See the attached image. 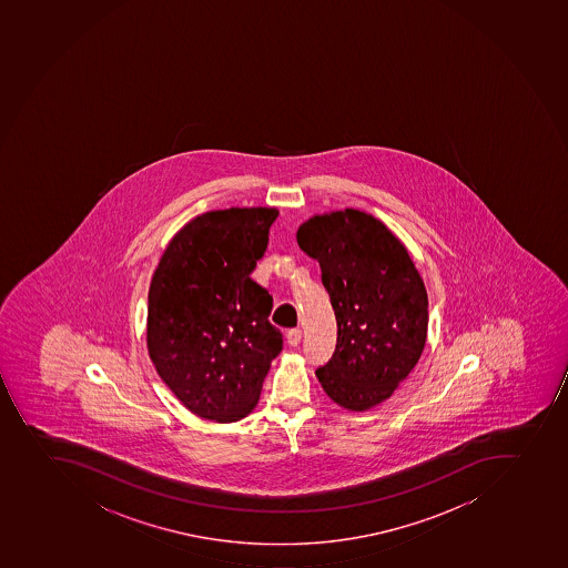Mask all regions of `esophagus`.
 Wrapping results in <instances>:
<instances>
[{"instance_id": "1", "label": "esophagus", "mask_w": 568, "mask_h": 568, "mask_svg": "<svg viewBox=\"0 0 568 568\" xmlns=\"http://www.w3.org/2000/svg\"><path fill=\"white\" fill-rule=\"evenodd\" d=\"M302 328H291L288 333H286V342L291 347H297V345L302 344Z\"/></svg>"}]
</instances>
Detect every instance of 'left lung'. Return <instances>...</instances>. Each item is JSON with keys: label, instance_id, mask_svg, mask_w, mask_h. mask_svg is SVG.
Returning a JSON list of instances; mask_svg holds the SVG:
<instances>
[{"label": "left lung", "instance_id": "1", "mask_svg": "<svg viewBox=\"0 0 568 568\" xmlns=\"http://www.w3.org/2000/svg\"><path fill=\"white\" fill-rule=\"evenodd\" d=\"M297 245L320 263L338 338L317 381L336 404L364 412L393 395L420 358L427 292L406 246L358 210L316 215Z\"/></svg>", "mask_w": 568, "mask_h": 568}]
</instances>
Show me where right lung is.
I'll list each match as a JSON object with an SVG mask.
<instances>
[{
  "instance_id": "obj_1",
  "label": "right lung",
  "mask_w": 568,
  "mask_h": 568,
  "mask_svg": "<svg viewBox=\"0 0 568 568\" xmlns=\"http://www.w3.org/2000/svg\"><path fill=\"white\" fill-rule=\"evenodd\" d=\"M276 217V209L199 215L173 237L151 280V362L197 417H246L282 353V331L268 322L272 296L251 277Z\"/></svg>"
}]
</instances>
